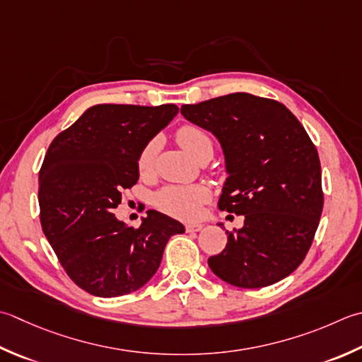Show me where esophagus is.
<instances>
[{
	"instance_id": "obj_1",
	"label": "esophagus",
	"mask_w": 362,
	"mask_h": 362,
	"mask_svg": "<svg viewBox=\"0 0 362 362\" xmlns=\"http://www.w3.org/2000/svg\"><path fill=\"white\" fill-rule=\"evenodd\" d=\"M185 229H187V232H199L202 229V224H199V223H188L185 226Z\"/></svg>"
}]
</instances>
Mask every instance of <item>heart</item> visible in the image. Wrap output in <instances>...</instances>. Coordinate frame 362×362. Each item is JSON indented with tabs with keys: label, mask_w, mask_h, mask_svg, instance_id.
Here are the masks:
<instances>
[{
	"label": "heart",
	"mask_w": 362,
	"mask_h": 362,
	"mask_svg": "<svg viewBox=\"0 0 362 362\" xmlns=\"http://www.w3.org/2000/svg\"><path fill=\"white\" fill-rule=\"evenodd\" d=\"M179 143L193 158L214 152V143L209 133L194 124H183L175 133ZM157 153V139H151L138 153L136 165L141 174H147L153 168ZM210 191L204 185H169L161 188L153 197L155 207L166 215L180 219H194L199 216L202 205L209 201Z\"/></svg>",
	"instance_id": "obj_1"
}]
</instances>
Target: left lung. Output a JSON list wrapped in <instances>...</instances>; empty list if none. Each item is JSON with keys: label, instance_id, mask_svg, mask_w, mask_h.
<instances>
[{"label": "left lung", "instance_id": "1", "mask_svg": "<svg viewBox=\"0 0 362 362\" xmlns=\"http://www.w3.org/2000/svg\"><path fill=\"white\" fill-rule=\"evenodd\" d=\"M180 112L221 143L229 177L218 207L245 216L242 229L226 230L228 245L209 259L210 270L242 288L284 279L306 257L323 210L309 134L284 105L246 92L183 105Z\"/></svg>", "mask_w": 362, "mask_h": 362}]
</instances>
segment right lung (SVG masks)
Instances as JSON below:
<instances>
[{"mask_svg": "<svg viewBox=\"0 0 362 362\" xmlns=\"http://www.w3.org/2000/svg\"><path fill=\"white\" fill-rule=\"evenodd\" d=\"M175 105H95L56 136L39 173L40 224L59 264L88 293L112 298L152 278L183 224L148 210L139 228L112 214L139 179L138 153Z\"/></svg>", "mask_w": 362, "mask_h": 362, "instance_id": "obj_1", "label": "right lung"}]
</instances>
